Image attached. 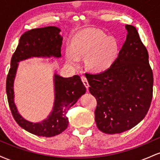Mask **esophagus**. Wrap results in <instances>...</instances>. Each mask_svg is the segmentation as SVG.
Instances as JSON below:
<instances>
[{
  "instance_id": "34e87169",
  "label": "esophagus",
  "mask_w": 160,
  "mask_h": 160,
  "mask_svg": "<svg viewBox=\"0 0 160 160\" xmlns=\"http://www.w3.org/2000/svg\"><path fill=\"white\" fill-rule=\"evenodd\" d=\"M81 80H82V82H83L84 83V85H85V86L86 87V89H89V82H88V81H87V79H86V78L85 76H82L81 77Z\"/></svg>"
}]
</instances>
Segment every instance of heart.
I'll return each mask as SVG.
<instances>
[{
  "instance_id": "b5f03b06",
  "label": "heart",
  "mask_w": 160,
  "mask_h": 160,
  "mask_svg": "<svg viewBox=\"0 0 160 160\" xmlns=\"http://www.w3.org/2000/svg\"><path fill=\"white\" fill-rule=\"evenodd\" d=\"M120 52V45L113 37L102 31L85 29L77 33L66 49L65 58L70 65H76L85 56L86 66L94 72H103L111 67Z\"/></svg>"
}]
</instances>
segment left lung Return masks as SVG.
<instances>
[{"label":"left lung","mask_w":160,"mask_h":160,"mask_svg":"<svg viewBox=\"0 0 160 160\" xmlns=\"http://www.w3.org/2000/svg\"><path fill=\"white\" fill-rule=\"evenodd\" d=\"M127 35L110 68L86 74L97 100L95 120L100 131L117 134L131 129L148 113L153 97V71L148 52L136 28L125 25Z\"/></svg>","instance_id":"1"}]
</instances>
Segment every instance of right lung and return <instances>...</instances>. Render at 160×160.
Here are the masks:
<instances>
[{
    "instance_id": "obj_1",
    "label": "right lung",
    "mask_w": 160,
    "mask_h": 160,
    "mask_svg": "<svg viewBox=\"0 0 160 160\" xmlns=\"http://www.w3.org/2000/svg\"><path fill=\"white\" fill-rule=\"evenodd\" d=\"M60 32L61 29L58 27L48 26L24 33L11 58L10 68L7 78V100L14 120L23 129L40 137H53L65 131L68 126V119L66 117L68 110L85 94L86 90L80 76L63 78L55 71V99L52 110L48 117L40 122H33L24 118L18 111L14 102L13 86L19 62L31 58H59L62 56L63 40Z\"/></svg>"
}]
</instances>
